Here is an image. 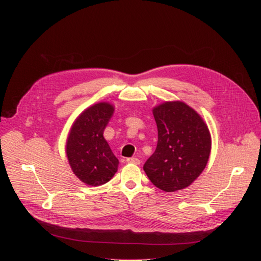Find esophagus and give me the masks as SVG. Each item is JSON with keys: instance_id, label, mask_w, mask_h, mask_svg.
<instances>
[{"instance_id": "obj_1", "label": "esophagus", "mask_w": 261, "mask_h": 261, "mask_svg": "<svg viewBox=\"0 0 261 261\" xmlns=\"http://www.w3.org/2000/svg\"><path fill=\"white\" fill-rule=\"evenodd\" d=\"M127 163L134 164V165H139V164L141 163V161L138 158H128L127 159Z\"/></svg>"}]
</instances>
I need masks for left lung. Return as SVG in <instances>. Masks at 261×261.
<instances>
[{
	"label": "left lung",
	"instance_id": "8db88e82",
	"mask_svg": "<svg viewBox=\"0 0 261 261\" xmlns=\"http://www.w3.org/2000/svg\"><path fill=\"white\" fill-rule=\"evenodd\" d=\"M152 112L158 145L144 170L153 185L173 193L188 187L206 167L211 133L202 117L182 101H166Z\"/></svg>",
	"mask_w": 261,
	"mask_h": 261
}]
</instances>
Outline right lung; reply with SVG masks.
<instances>
[{
	"label": "right lung",
	"instance_id": "right-lung-1",
	"mask_svg": "<svg viewBox=\"0 0 261 261\" xmlns=\"http://www.w3.org/2000/svg\"><path fill=\"white\" fill-rule=\"evenodd\" d=\"M114 112L109 102L96 103L74 121L66 141V156L74 174L90 186L112 179L118 160L103 138V131Z\"/></svg>",
	"mask_w": 261,
	"mask_h": 261
}]
</instances>
